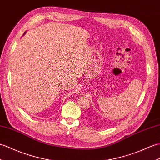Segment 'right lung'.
Segmentation results:
<instances>
[{"instance_id":"1","label":"right lung","mask_w":160,"mask_h":160,"mask_svg":"<svg viewBox=\"0 0 160 160\" xmlns=\"http://www.w3.org/2000/svg\"><path fill=\"white\" fill-rule=\"evenodd\" d=\"M25 33H26V32H24V34H25Z\"/></svg>"}]
</instances>
